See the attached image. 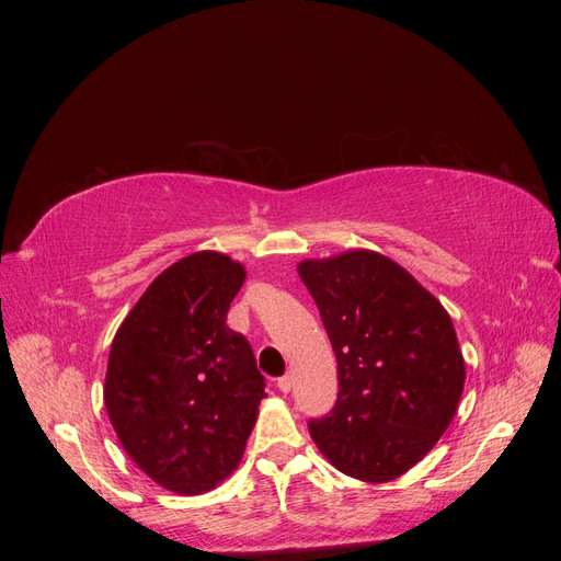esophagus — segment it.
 I'll list each match as a JSON object with an SVG mask.
<instances>
[{"instance_id": "1", "label": "esophagus", "mask_w": 561, "mask_h": 561, "mask_svg": "<svg viewBox=\"0 0 561 561\" xmlns=\"http://www.w3.org/2000/svg\"><path fill=\"white\" fill-rule=\"evenodd\" d=\"M276 386H278V390H280V393H290V388H293V377H290V375H285V377H280V379L276 381Z\"/></svg>"}]
</instances>
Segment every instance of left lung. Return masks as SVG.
<instances>
[{
	"mask_svg": "<svg viewBox=\"0 0 561 561\" xmlns=\"http://www.w3.org/2000/svg\"><path fill=\"white\" fill-rule=\"evenodd\" d=\"M336 355L339 396L309 431L363 482L400 478L451 423L466 363L449 313L393 260L351 250L299 264Z\"/></svg>",
	"mask_w": 561,
	"mask_h": 561,
	"instance_id": "1",
	"label": "left lung"
}]
</instances>
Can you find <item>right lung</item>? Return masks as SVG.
<instances>
[{"label": "right lung", "mask_w": 561, "mask_h": 561, "mask_svg": "<svg viewBox=\"0 0 561 561\" xmlns=\"http://www.w3.org/2000/svg\"><path fill=\"white\" fill-rule=\"evenodd\" d=\"M243 280L227 254L194 252L154 278L112 342L105 407L118 443L184 496L239 466L266 398L248 339L227 325Z\"/></svg>", "instance_id": "1"}]
</instances>
